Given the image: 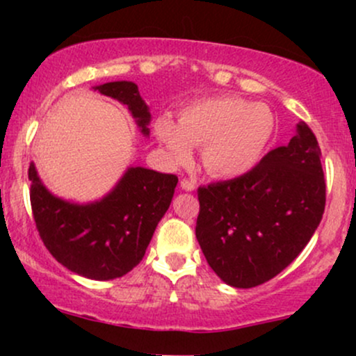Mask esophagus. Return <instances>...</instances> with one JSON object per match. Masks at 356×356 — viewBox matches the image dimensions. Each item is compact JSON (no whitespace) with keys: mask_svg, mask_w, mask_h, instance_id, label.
<instances>
[{"mask_svg":"<svg viewBox=\"0 0 356 356\" xmlns=\"http://www.w3.org/2000/svg\"><path fill=\"white\" fill-rule=\"evenodd\" d=\"M181 187H182V191H194L195 189V184L192 182V181H189V179H182L181 181Z\"/></svg>","mask_w":356,"mask_h":356,"instance_id":"obj_1","label":"esophagus"}]
</instances>
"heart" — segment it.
Instances as JSON below:
<instances>
[{
    "label": "heart",
    "instance_id": "1",
    "mask_svg": "<svg viewBox=\"0 0 356 356\" xmlns=\"http://www.w3.org/2000/svg\"><path fill=\"white\" fill-rule=\"evenodd\" d=\"M275 127V115L268 105L238 97H211L184 107L179 122L159 118L155 136L175 164H187L192 147H202L207 172L241 177L259 164Z\"/></svg>",
    "mask_w": 356,
    "mask_h": 356
}]
</instances>
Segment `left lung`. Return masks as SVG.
Wrapping results in <instances>:
<instances>
[{"label": "left lung", "mask_w": 356, "mask_h": 356, "mask_svg": "<svg viewBox=\"0 0 356 356\" xmlns=\"http://www.w3.org/2000/svg\"><path fill=\"white\" fill-rule=\"evenodd\" d=\"M195 238L226 284L254 288L296 259L320 226L326 184L321 150L305 122L288 145L251 172L199 187Z\"/></svg>", "instance_id": "1"}]
</instances>
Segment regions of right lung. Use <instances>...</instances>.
<instances>
[{
    "label": "right lung",
    "mask_w": 356,
    "mask_h": 356,
    "mask_svg": "<svg viewBox=\"0 0 356 356\" xmlns=\"http://www.w3.org/2000/svg\"><path fill=\"white\" fill-rule=\"evenodd\" d=\"M93 90L125 105L149 137L152 115L134 81H108ZM28 179L36 229L44 246L72 273L95 281L115 280L140 263L179 181L174 174L129 167L108 194L79 204L51 194L33 162Z\"/></svg>",
    "instance_id": "obj_1"
}]
</instances>
